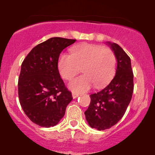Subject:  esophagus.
<instances>
[{"mask_svg":"<svg viewBox=\"0 0 155 155\" xmlns=\"http://www.w3.org/2000/svg\"><path fill=\"white\" fill-rule=\"evenodd\" d=\"M79 93L72 92V97H73V98H74V99L76 98V97H79Z\"/></svg>","mask_w":155,"mask_h":155,"instance_id":"esophagus-1","label":"esophagus"}]
</instances>
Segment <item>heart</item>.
<instances>
[{
	"label": "heart",
	"instance_id": "heart-1",
	"mask_svg": "<svg viewBox=\"0 0 155 155\" xmlns=\"http://www.w3.org/2000/svg\"><path fill=\"white\" fill-rule=\"evenodd\" d=\"M58 68L63 79L71 80L82 71L84 74L68 84L74 92H87L92 85L100 88L113 79L116 70V57L113 50L99 45L84 43L71 50V55L62 53Z\"/></svg>",
	"mask_w": 155,
	"mask_h": 155
}]
</instances>
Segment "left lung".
<instances>
[{
	"mask_svg": "<svg viewBox=\"0 0 155 155\" xmlns=\"http://www.w3.org/2000/svg\"><path fill=\"white\" fill-rule=\"evenodd\" d=\"M117 59L116 74L110 83L90 95L84 112L87 122L98 131L108 129L123 118L134 92V74L130 57L118 44L109 42Z\"/></svg>",
	"mask_w": 155,
	"mask_h": 155,
	"instance_id": "obj_1",
	"label": "left lung"
}]
</instances>
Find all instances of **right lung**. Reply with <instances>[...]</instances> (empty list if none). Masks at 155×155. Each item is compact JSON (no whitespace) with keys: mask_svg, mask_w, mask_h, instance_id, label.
Masks as SVG:
<instances>
[{"mask_svg":"<svg viewBox=\"0 0 155 155\" xmlns=\"http://www.w3.org/2000/svg\"><path fill=\"white\" fill-rule=\"evenodd\" d=\"M76 40L52 37L37 45L21 63L18 81L19 102L35 124L50 128L64 116L72 95L60 76L58 61Z\"/></svg>","mask_w":155,"mask_h":155,"instance_id":"obj_1","label":"right lung"}]
</instances>
